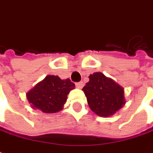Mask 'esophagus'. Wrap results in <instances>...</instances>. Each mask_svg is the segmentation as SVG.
Here are the masks:
<instances>
[{
	"instance_id": "1",
	"label": "esophagus",
	"mask_w": 153,
	"mask_h": 153,
	"mask_svg": "<svg viewBox=\"0 0 153 153\" xmlns=\"http://www.w3.org/2000/svg\"><path fill=\"white\" fill-rule=\"evenodd\" d=\"M77 88H82L83 86H84V83L83 82H79V83H77L76 84Z\"/></svg>"
}]
</instances>
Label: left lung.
Instances as JSON below:
<instances>
[{
    "instance_id": "obj_1",
    "label": "left lung",
    "mask_w": 153,
    "mask_h": 153,
    "mask_svg": "<svg viewBox=\"0 0 153 153\" xmlns=\"http://www.w3.org/2000/svg\"><path fill=\"white\" fill-rule=\"evenodd\" d=\"M89 81L83 88L90 109L100 117L116 114L126 103L124 88L101 72L89 76Z\"/></svg>"
}]
</instances>
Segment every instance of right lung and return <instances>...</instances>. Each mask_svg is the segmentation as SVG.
<instances>
[{
    "label": "right lung",
    "instance_id": "obj_1",
    "mask_svg": "<svg viewBox=\"0 0 153 153\" xmlns=\"http://www.w3.org/2000/svg\"><path fill=\"white\" fill-rule=\"evenodd\" d=\"M69 79H61L57 75H47L26 94L30 107L45 114H54L63 109L67 95L74 88Z\"/></svg>",
    "mask_w": 153,
    "mask_h": 153
}]
</instances>
